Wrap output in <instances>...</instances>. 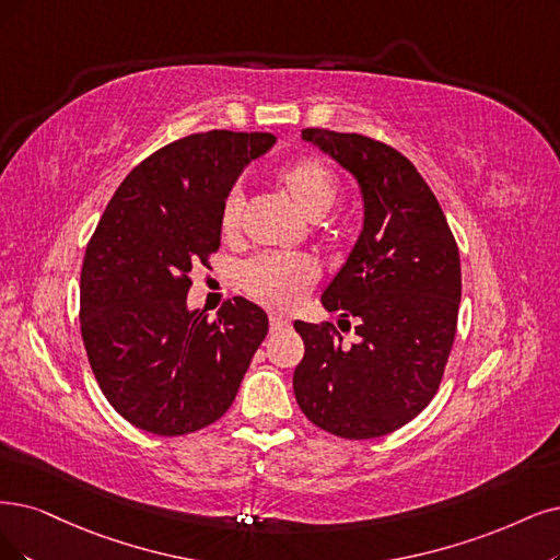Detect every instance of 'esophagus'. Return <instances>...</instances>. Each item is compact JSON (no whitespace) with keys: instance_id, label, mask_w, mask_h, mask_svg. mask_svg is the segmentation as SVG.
Segmentation results:
<instances>
[{"instance_id":"esophagus-1","label":"esophagus","mask_w":560,"mask_h":560,"mask_svg":"<svg viewBox=\"0 0 560 560\" xmlns=\"http://www.w3.org/2000/svg\"><path fill=\"white\" fill-rule=\"evenodd\" d=\"M288 325H291V320L283 318V316H277V314L269 316V327H272V332H275V329H283Z\"/></svg>"}]
</instances>
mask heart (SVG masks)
Returning a JSON list of instances; mask_svg holds the SVG:
<instances>
[{
	"mask_svg": "<svg viewBox=\"0 0 560 560\" xmlns=\"http://www.w3.org/2000/svg\"><path fill=\"white\" fill-rule=\"evenodd\" d=\"M272 179L308 219L323 217L332 207L339 191L337 173L316 156H302L283 163L275 171ZM242 210V191L231 189L219 210V228L223 237H235L240 233ZM240 281L244 291L258 302L275 308H291L300 304L308 288L318 281V265L306 256L262 254L244 262Z\"/></svg>",
	"mask_w": 560,
	"mask_h": 560,
	"instance_id": "b5f03b06",
	"label": "heart"
}]
</instances>
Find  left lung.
Returning <instances> with one entry per match:
<instances>
[{
	"mask_svg": "<svg viewBox=\"0 0 560 560\" xmlns=\"http://www.w3.org/2000/svg\"><path fill=\"white\" fill-rule=\"evenodd\" d=\"M360 184L362 233L320 298L355 318V343L332 323L295 320L304 358L293 389L316 427L350 441L378 439L418 418L436 395L457 332L459 248L416 165L360 133L304 129Z\"/></svg>",
	"mask_w": 560,
	"mask_h": 560,
	"instance_id": "left-lung-1",
	"label": "left lung"
}]
</instances>
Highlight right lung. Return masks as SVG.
I'll use <instances>...</instances> for the list:
<instances>
[{
  "instance_id": "obj_1",
  "label": "right lung",
  "mask_w": 560,
  "mask_h": 560,
  "mask_svg": "<svg viewBox=\"0 0 560 560\" xmlns=\"http://www.w3.org/2000/svg\"><path fill=\"white\" fill-rule=\"evenodd\" d=\"M272 133L207 131L138 163L110 198L80 272V332L110 406L156 436H184L231 408L267 335L244 298L207 320L186 306L191 269L219 244V210Z\"/></svg>"
}]
</instances>
